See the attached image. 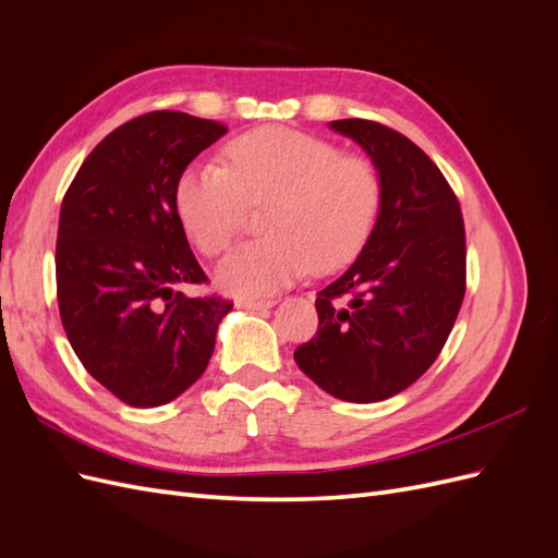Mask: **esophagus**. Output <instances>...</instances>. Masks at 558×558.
I'll list each match as a JSON object with an SVG mask.
<instances>
[{
  "label": "esophagus",
  "mask_w": 558,
  "mask_h": 558,
  "mask_svg": "<svg viewBox=\"0 0 558 558\" xmlns=\"http://www.w3.org/2000/svg\"><path fill=\"white\" fill-rule=\"evenodd\" d=\"M240 307H244V310H253V312H258V310H267V307H272L275 305V300H256V298H251V300H240L238 302Z\"/></svg>",
  "instance_id": "obj_1"
}]
</instances>
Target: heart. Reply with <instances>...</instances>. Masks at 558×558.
Instances as JSON below:
<instances>
[{
	"mask_svg": "<svg viewBox=\"0 0 558 558\" xmlns=\"http://www.w3.org/2000/svg\"><path fill=\"white\" fill-rule=\"evenodd\" d=\"M223 165L183 170L177 211L209 258L232 248L251 209H265V240L218 267L234 295H265L312 267L330 275L361 256L384 207L379 167L361 154L291 128H258L228 142Z\"/></svg>",
	"mask_w": 558,
	"mask_h": 558,
	"instance_id": "obj_1",
	"label": "heart"
}]
</instances>
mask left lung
<instances>
[{"instance_id": "left-lung-1", "label": "left lung", "mask_w": 558, "mask_h": 558, "mask_svg": "<svg viewBox=\"0 0 558 558\" xmlns=\"http://www.w3.org/2000/svg\"><path fill=\"white\" fill-rule=\"evenodd\" d=\"M330 128L379 167L384 207L356 263L318 291L316 335L293 356L326 393L379 402L440 356L465 295V226L449 181L412 140L365 118Z\"/></svg>"}]
</instances>
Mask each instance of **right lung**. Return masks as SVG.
<instances>
[{"mask_svg":"<svg viewBox=\"0 0 558 558\" xmlns=\"http://www.w3.org/2000/svg\"><path fill=\"white\" fill-rule=\"evenodd\" d=\"M228 128L181 111L132 118L99 142L64 193L56 244L60 320L83 367L132 408H158L207 369L232 310L185 240L174 185Z\"/></svg>","mask_w":558,"mask_h":558,"instance_id":"right-lung-1","label":"right lung"}]
</instances>
